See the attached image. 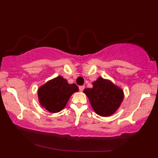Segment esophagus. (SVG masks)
<instances>
[{
  "label": "esophagus",
  "mask_w": 158,
  "mask_h": 158,
  "mask_svg": "<svg viewBox=\"0 0 158 158\" xmlns=\"http://www.w3.org/2000/svg\"><path fill=\"white\" fill-rule=\"evenodd\" d=\"M84 88H85V86H84V85L79 86V90H80V91H83V90H84Z\"/></svg>",
  "instance_id": "34e87169"
}]
</instances>
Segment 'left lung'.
<instances>
[{"instance_id": "1", "label": "left lung", "mask_w": 158, "mask_h": 158, "mask_svg": "<svg viewBox=\"0 0 158 158\" xmlns=\"http://www.w3.org/2000/svg\"><path fill=\"white\" fill-rule=\"evenodd\" d=\"M83 93L88 96L96 113L101 116L112 115L124 99L123 90L102 77H98L93 83V88H85Z\"/></svg>"}]
</instances>
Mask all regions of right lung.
<instances>
[{
  "mask_svg": "<svg viewBox=\"0 0 158 158\" xmlns=\"http://www.w3.org/2000/svg\"><path fill=\"white\" fill-rule=\"evenodd\" d=\"M78 90L75 84H69L66 79L58 76L39 88V100L47 111L57 113L64 109L72 94Z\"/></svg>",
  "mask_w": 158,
  "mask_h": 158,
  "instance_id": "add662e5",
  "label": "right lung"
}]
</instances>
